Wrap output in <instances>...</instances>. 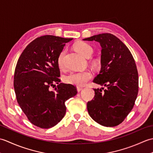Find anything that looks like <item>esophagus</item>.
<instances>
[{
	"label": "esophagus",
	"instance_id": "esophagus-1",
	"mask_svg": "<svg viewBox=\"0 0 153 153\" xmlns=\"http://www.w3.org/2000/svg\"><path fill=\"white\" fill-rule=\"evenodd\" d=\"M82 89H83L82 87H77V91H78V92H80L81 91H82Z\"/></svg>",
	"mask_w": 153,
	"mask_h": 153
}]
</instances>
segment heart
<instances>
[{
  "mask_svg": "<svg viewBox=\"0 0 153 153\" xmlns=\"http://www.w3.org/2000/svg\"><path fill=\"white\" fill-rule=\"evenodd\" d=\"M74 48L77 52L85 58H89L93 53V47L88 43L83 41L77 42L74 45ZM66 53V50H62L57 58L58 66L60 69L64 67V58ZM92 78V74L90 71H83L79 72H71L64 77V82L77 87H82Z\"/></svg>",
  "mask_w": 153,
  "mask_h": 153,
  "instance_id": "heart-1",
  "label": "heart"
}]
</instances>
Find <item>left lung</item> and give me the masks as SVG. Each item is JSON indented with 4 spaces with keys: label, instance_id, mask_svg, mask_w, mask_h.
I'll return each instance as SVG.
<instances>
[{
    "label": "left lung",
    "instance_id": "obj_1",
    "mask_svg": "<svg viewBox=\"0 0 153 153\" xmlns=\"http://www.w3.org/2000/svg\"><path fill=\"white\" fill-rule=\"evenodd\" d=\"M83 40L99 42L101 46V70L93 82L107 87L103 92L93 89L95 97L87 105L89 114L103 126H116L131 112L137 97L139 77L135 60L128 48L111 33Z\"/></svg>",
    "mask_w": 153,
    "mask_h": 153
}]
</instances>
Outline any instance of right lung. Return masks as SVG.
Listing matches in <instances>:
<instances>
[{"mask_svg": "<svg viewBox=\"0 0 153 153\" xmlns=\"http://www.w3.org/2000/svg\"><path fill=\"white\" fill-rule=\"evenodd\" d=\"M71 40L50 35L37 37L25 47L16 64V99L29 121L39 128L48 129L60 122L66 114L65 102L77 94L74 85L60 83L57 64L58 55ZM55 83L58 85L51 91Z\"/></svg>", "mask_w": 153, "mask_h": 153, "instance_id": "obj_1", "label": "right lung"}]
</instances>
